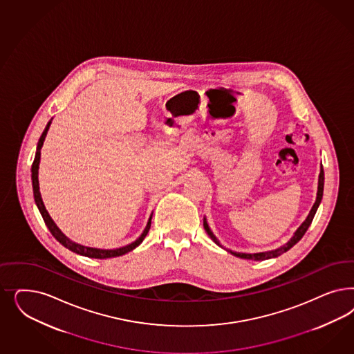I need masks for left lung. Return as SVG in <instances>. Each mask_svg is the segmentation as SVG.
<instances>
[{"instance_id": "8db88e82", "label": "left lung", "mask_w": 354, "mask_h": 354, "mask_svg": "<svg viewBox=\"0 0 354 354\" xmlns=\"http://www.w3.org/2000/svg\"><path fill=\"white\" fill-rule=\"evenodd\" d=\"M323 187H324V171H323V167L320 165V173H319V180H318V193H317V201H315V203L313 205V208H311V211H310V214H308V217H306V220L299 225V228L297 229L296 233H295V236L290 239V240L286 242V245H283V246H280L279 249H274V250L271 251H264V252H255V254H246V252H237V251H232V250H225L229 251L232 255H234V257H239V258H242V259H251V261H266V259H271V258H276V257H279V255H281L283 252H286V251L289 250L290 248H293L295 245H296L298 241L301 240L302 237H304V234L306 233V230H308V227H310V224H311V221H313V218L315 216V212H317V209H318V207H319L320 202H322V196H323ZM203 227H205V232H207V234L211 237V240L214 241L216 245L218 246H221L220 245V242L216 239V236L212 233V230L209 229L208 227V224H207V220H203ZM223 248V246H221Z\"/></svg>"}]
</instances>
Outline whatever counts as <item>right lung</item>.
I'll use <instances>...</instances> for the list:
<instances>
[{
  "label": "right lung",
  "instance_id": "obj_1",
  "mask_svg": "<svg viewBox=\"0 0 354 354\" xmlns=\"http://www.w3.org/2000/svg\"><path fill=\"white\" fill-rule=\"evenodd\" d=\"M52 124V120L46 124V129L41 134V137L37 142V147H36V153H35L34 162H32V167H31V180H32V190H34V198L35 203L37 205L41 216L44 218V223H46V227L49 229V232L52 233V236L56 239V240L65 246L68 250L73 251V252H77L80 255L83 257H88V258H95V259H106V258H114V257H121L129 251L134 250L137 246H139L142 243V241L145 240V237L147 236L149 228H151V218L152 215L149 216V223L146 225V228L143 230V233L140 234V237L131 242L130 245H126L124 248H118V249H113V250H104V249H95V248H88V246H83L80 245L77 242H73V241L68 239L57 225L56 223L52 220V217L49 216L48 211H46V205L43 203V199H41V194H40V190H39V164H40V149L43 147V143L46 140V133L49 130V126Z\"/></svg>",
  "mask_w": 354,
  "mask_h": 354
}]
</instances>
